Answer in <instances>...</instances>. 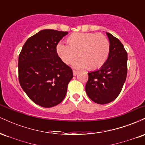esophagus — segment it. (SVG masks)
Here are the masks:
<instances>
[{"instance_id": "34e87169", "label": "esophagus", "mask_w": 145, "mask_h": 145, "mask_svg": "<svg viewBox=\"0 0 145 145\" xmlns=\"http://www.w3.org/2000/svg\"><path fill=\"white\" fill-rule=\"evenodd\" d=\"M78 74V71H76V70H73V74H74V76H76Z\"/></svg>"}]
</instances>
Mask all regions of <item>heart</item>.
<instances>
[{
	"label": "heart",
	"mask_w": 145,
	"mask_h": 145,
	"mask_svg": "<svg viewBox=\"0 0 145 145\" xmlns=\"http://www.w3.org/2000/svg\"><path fill=\"white\" fill-rule=\"evenodd\" d=\"M66 42L67 46L59 43L56 47V54L65 64H70L78 54L75 67L95 70L102 67L108 57L110 42L101 33H74L67 37Z\"/></svg>",
	"instance_id": "obj_1"
}]
</instances>
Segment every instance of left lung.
I'll list each match as a JSON object with an SVG mask.
<instances>
[{
	"instance_id": "obj_1",
	"label": "left lung",
	"mask_w": 145,
	"mask_h": 145,
	"mask_svg": "<svg viewBox=\"0 0 145 145\" xmlns=\"http://www.w3.org/2000/svg\"><path fill=\"white\" fill-rule=\"evenodd\" d=\"M106 35L110 41L108 57L100 69L88 73L85 86L89 97L99 104H108L118 97L127 73V53L123 45L110 33Z\"/></svg>"
}]
</instances>
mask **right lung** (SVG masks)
<instances>
[{"mask_svg": "<svg viewBox=\"0 0 145 145\" xmlns=\"http://www.w3.org/2000/svg\"><path fill=\"white\" fill-rule=\"evenodd\" d=\"M67 34V31L42 30L27 39L19 55L21 87L33 102L41 107L60 104L73 78L72 69L56 52L60 40Z\"/></svg>", "mask_w": 145, "mask_h": 145, "instance_id": "obj_1", "label": "right lung"}]
</instances>
